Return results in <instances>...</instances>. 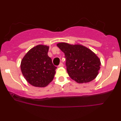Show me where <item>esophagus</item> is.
<instances>
[{
	"instance_id": "1",
	"label": "esophagus",
	"mask_w": 121,
	"mask_h": 121,
	"mask_svg": "<svg viewBox=\"0 0 121 121\" xmlns=\"http://www.w3.org/2000/svg\"><path fill=\"white\" fill-rule=\"evenodd\" d=\"M63 66H64V65H63V63H62V62H61V63H60V64H59L58 67H63Z\"/></svg>"
}]
</instances>
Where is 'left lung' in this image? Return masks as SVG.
<instances>
[{
    "instance_id": "obj_1",
    "label": "left lung",
    "mask_w": 121,
    "mask_h": 121,
    "mask_svg": "<svg viewBox=\"0 0 121 121\" xmlns=\"http://www.w3.org/2000/svg\"><path fill=\"white\" fill-rule=\"evenodd\" d=\"M57 46L64 52L68 74L78 83L93 80L98 74L101 62L98 57L85 46L59 43Z\"/></svg>"
}]
</instances>
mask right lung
<instances>
[{"label": "right lung", "instance_id": "add662e5", "mask_svg": "<svg viewBox=\"0 0 121 121\" xmlns=\"http://www.w3.org/2000/svg\"><path fill=\"white\" fill-rule=\"evenodd\" d=\"M49 47L38 45L31 48L23 58L21 70L27 82L36 87H45L54 78L57 67L48 56Z\"/></svg>", "mask_w": 121, "mask_h": 121}]
</instances>
